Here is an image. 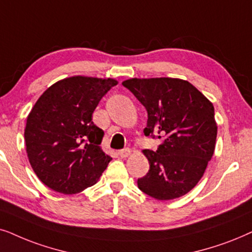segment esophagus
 I'll use <instances>...</instances> for the list:
<instances>
[{
	"mask_svg": "<svg viewBox=\"0 0 252 252\" xmlns=\"http://www.w3.org/2000/svg\"><path fill=\"white\" fill-rule=\"evenodd\" d=\"M119 154H120L121 158H128V157L130 156V154H131V150H130V149L121 150L120 152H119Z\"/></svg>",
	"mask_w": 252,
	"mask_h": 252,
	"instance_id": "obj_1",
	"label": "esophagus"
}]
</instances>
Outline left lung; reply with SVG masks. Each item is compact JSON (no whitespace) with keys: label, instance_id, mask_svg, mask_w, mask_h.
<instances>
[{"label":"left lung","instance_id":"8db88e82","mask_svg":"<svg viewBox=\"0 0 252 252\" xmlns=\"http://www.w3.org/2000/svg\"><path fill=\"white\" fill-rule=\"evenodd\" d=\"M130 90L147 110L146 136L159 135L156 152L144 150L150 170L137 184L158 200L180 198L202 179L216 149L213 103L188 80L130 78Z\"/></svg>","mask_w":252,"mask_h":252}]
</instances>
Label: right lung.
<instances>
[{"instance_id": "right-lung-1", "label": "right lung", "mask_w": 252, "mask_h": 252, "mask_svg": "<svg viewBox=\"0 0 252 252\" xmlns=\"http://www.w3.org/2000/svg\"><path fill=\"white\" fill-rule=\"evenodd\" d=\"M119 83L114 78L71 76L36 100L24 132L31 167L56 192H82L98 182L112 158L101 146L103 131L92 114L103 95Z\"/></svg>"}]
</instances>
